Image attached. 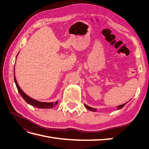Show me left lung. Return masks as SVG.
Here are the masks:
<instances>
[{"label":"left lung","mask_w":149,"mask_h":149,"mask_svg":"<svg viewBox=\"0 0 149 149\" xmlns=\"http://www.w3.org/2000/svg\"><path fill=\"white\" fill-rule=\"evenodd\" d=\"M127 102H128L123 104H121V105H119V106H117V107H118V109H117V110H119V109H121V108H123ZM84 106H85L86 108V109H89V110H90V111H94V112H96V111H97L96 109H95V108H93V107H89V106H87L86 104H84Z\"/></svg>","instance_id":"obj_1"}]
</instances>
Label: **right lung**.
<instances>
[{
	"label": "right lung",
	"mask_w": 149,
	"mask_h": 149,
	"mask_svg": "<svg viewBox=\"0 0 149 149\" xmlns=\"http://www.w3.org/2000/svg\"><path fill=\"white\" fill-rule=\"evenodd\" d=\"M17 56H16V59H17ZM14 81H15V83L16 84L17 88L18 89V91H19V93H20L21 96L23 97L24 100L26 102L29 104H30L31 106H34V107H37V108H40V109H50V108H53V107H55L58 104V101H56L55 102H40V101H37V100H34V99L29 97L28 95H26V94L21 89L19 84H18L15 75V68H14Z\"/></svg>",
	"instance_id": "add662e5"
}]
</instances>
